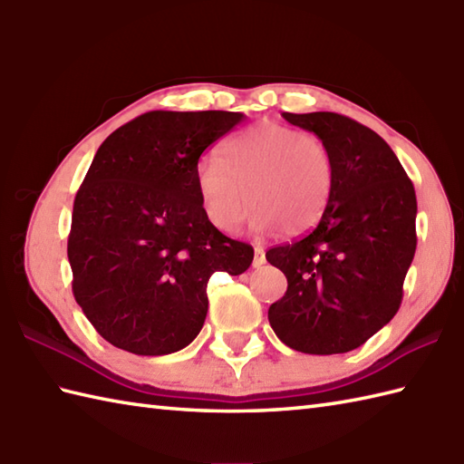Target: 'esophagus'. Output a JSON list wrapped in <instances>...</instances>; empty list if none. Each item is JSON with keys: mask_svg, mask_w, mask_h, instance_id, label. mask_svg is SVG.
Instances as JSON below:
<instances>
[{"mask_svg": "<svg viewBox=\"0 0 464 464\" xmlns=\"http://www.w3.org/2000/svg\"><path fill=\"white\" fill-rule=\"evenodd\" d=\"M265 263V249L261 245H255V257H253V267H261Z\"/></svg>", "mask_w": 464, "mask_h": 464, "instance_id": "esophagus-1", "label": "esophagus"}]
</instances>
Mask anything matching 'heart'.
<instances>
[{"mask_svg":"<svg viewBox=\"0 0 464 464\" xmlns=\"http://www.w3.org/2000/svg\"><path fill=\"white\" fill-rule=\"evenodd\" d=\"M201 207L217 229L231 233L253 201L251 225L265 233L307 231L327 209L333 160L317 135L263 121L221 147V160L205 157L195 167Z\"/></svg>","mask_w":464,"mask_h":464,"instance_id":"obj_1","label":"heart"}]
</instances>
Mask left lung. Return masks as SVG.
<instances>
[{
    "label": "left lung",
    "mask_w": 464,
    "mask_h": 464,
    "mask_svg": "<svg viewBox=\"0 0 464 464\" xmlns=\"http://www.w3.org/2000/svg\"><path fill=\"white\" fill-rule=\"evenodd\" d=\"M329 147L333 191L317 227L267 251L287 277L269 323L287 347L334 354L361 347L395 317L417 249V195L387 141L349 117L283 113Z\"/></svg>",
    "instance_id": "left-lung-1"
}]
</instances>
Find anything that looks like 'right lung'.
<instances>
[{
  "label": "right lung",
  "instance_id": "add662e5",
  "mask_svg": "<svg viewBox=\"0 0 464 464\" xmlns=\"http://www.w3.org/2000/svg\"><path fill=\"white\" fill-rule=\"evenodd\" d=\"M233 111H150L97 150L75 195L67 257L73 297L102 337L157 357L199 334L215 271L241 275L253 247L207 219L201 153L243 121Z\"/></svg>",
  "mask_w": 464,
  "mask_h": 464
}]
</instances>
